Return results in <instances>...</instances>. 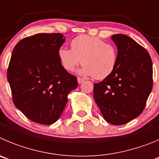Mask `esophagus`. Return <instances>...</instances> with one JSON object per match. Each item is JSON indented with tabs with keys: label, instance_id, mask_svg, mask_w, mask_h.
I'll return each instance as SVG.
<instances>
[{
	"label": "esophagus",
	"instance_id": "obj_1",
	"mask_svg": "<svg viewBox=\"0 0 159 159\" xmlns=\"http://www.w3.org/2000/svg\"><path fill=\"white\" fill-rule=\"evenodd\" d=\"M84 81V79H83V78H78V84H81V83H82Z\"/></svg>",
	"mask_w": 159,
	"mask_h": 159
}]
</instances>
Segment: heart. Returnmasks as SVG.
Segmentation results:
<instances>
[{"label": "heart", "instance_id": "1", "mask_svg": "<svg viewBox=\"0 0 159 159\" xmlns=\"http://www.w3.org/2000/svg\"><path fill=\"white\" fill-rule=\"evenodd\" d=\"M70 46L71 49L61 47L58 51L59 61L66 70L74 71L81 63L80 75L102 80L116 68L118 52L114 44L96 37L80 35L71 41Z\"/></svg>", "mask_w": 159, "mask_h": 159}]
</instances>
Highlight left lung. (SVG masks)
Segmentation results:
<instances>
[{"label": "left lung", "instance_id": "left-lung-1", "mask_svg": "<svg viewBox=\"0 0 159 159\" xmlns=\"http://www.w3.org/2000/svg\"><path fill=\"white\" fill-rule=\"evenodd\" d=\"M111 39L118 52L113 73L95 83L93 96L107 122L121 125L142 113L153 86V68L149 53L125 34Z\"/></svg>", "mask_w": 159, "mask_h": 159}]
</instances>
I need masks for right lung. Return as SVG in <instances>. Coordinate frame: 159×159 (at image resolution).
<instances>
[{"label":"right lung","mask_w":159,"mask_h":159,"mask_svg":"<svg viewBox=\"0 0 159 159\" xmlns=\"http://www.w3.org/2000/svg\"><path fill=\"white\" fill-rule=\"evenodd\" d=\"M65 41L61 34H38L19 41L13 49L7 78L15 106L30 120L56 122L78 80L62 66L58 51Z\"/></svg>","instance_id":"right-lung-1"}]
</instances>
